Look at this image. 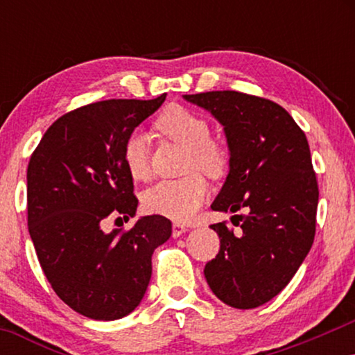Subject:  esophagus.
I'll return each mask as SVG.
<instances>
[{"label": "esophagus", "mask_w": 355, "mask_h": 355, "mask_svg": "<svg viewBox=\"0 0 355 355\" xmlns=\"http://www.w3.org/2000/svg\"><path fill=\"white\" fill-rule=\"evenodd\" d=\"M186 231H187V227L181 225V223H174V225H173V237L182 236Z\"/></svg>", "instance_id": "34e87169"}]
</instances>
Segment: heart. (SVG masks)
Segmentation results:
<instances>
[{
    "mask_svg": "<svg viewBox=\"0 0 355 355\" xmlns=\"http://www.w3.org/2000/svg\"><path fill=\"white\" fill-rule=\"evenodd\" d=\"M157 129L171 142L187 150L186 173L200 171L208 178H221L230 164V152L211 137L208 121L196 111L182 106H169L157 119ZM124 164L130 178L144 181L148 178V153L144 135L130 134L124 142ZM208 197V186L198 174L178 181H162L145 191L144 208L153 215L186 221L196 215Z\"/></svg>",
    "mask_w": 355,
    "mask_h": 355,
    "instance_id": "b5f03b06",
    "label": "heart"
}]
</instances>
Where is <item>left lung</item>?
Instances as JSON below:
<instances>
[{"instance_id": "left-lung-1", "label": "left lung", "mask_w": 355, "mask_h": 355, "mask_svg": "<svg viewBox=\"0 0 355 355\" xmlns=\"http://www.w3.org/2000/svg\"><path fill=\"white\" fill-rule=\"evenodd\" d=\"M225 129L230 173L211 203L244 211L211 225L220 252L205 265L213 294L234 309H255L283 291L315 237L318 184L304 130L275 101L234 90L184 95Z\"/></svg>"}]
</instances>
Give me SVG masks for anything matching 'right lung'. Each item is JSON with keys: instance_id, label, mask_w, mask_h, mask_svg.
I'll list each match as a JSON object with an SVG mask.
<instances>
[{"instance_id": "add662e5", "label": "right lung", "mask_w": 355, "mask_h": 355, "mask_svg": "<svg viewBox=\"0 0 355 355\" xmlns=\"http://www.w3.org/2000/svg\"><path fill=\"white\" fill-rule=\"evenodd\" d=\"M105 100L56 119L27 168V223L38 261L62 302L92 320L123 318L152 278V255L171 221L142 216L129 231L105 232L108 216L135 215L139 200L124 164V142L163 105Z\"/></svg>"}]
</instances>
